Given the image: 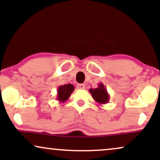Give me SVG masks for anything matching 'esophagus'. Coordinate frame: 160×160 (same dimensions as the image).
<instances>
[{
	"label": "esophagus",
	"mask_w": 160,
	"mask_h": 160,
	"mask_svg": "<svg viewBox=\"0 0 160 160\" xmlns=\"http://www.w3.org/2000/svg\"><path fill=\"white\" fill-rule=\"evenodd\" d=\"M77 88L78 89H84L85 85L83 84H77Z\"/></svg>",
	"instance_id": "esophagus-1"
}]
</instances>
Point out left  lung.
<instances>
[{"instance_id":"left-lung-1","label":"left lung","mask_w":160,"mask_h":160,"mask_svg":"<svg viewBox=\"0 0 160 160\" xmlns=\"http://www.w3.org/2000/svg\"><path fill=\"white\" fill-rule=\"evenodd\" d=\"M89 92H90L93 99L98 103L106 104L108 102L110 95L102 83H100L97 88L89 89Z\"/></svg>"}]
</instances>
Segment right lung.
<instances>
[{
  "label": "right lung",
  "mask_w": 160,
  "mask_h": 160,
  "mask_svg": "<svg viewBox=\"0 0 160 160\" xmlns=\"http://www.w3.org/2000/svg\"><path fill=\"white\" fill-rule=\"evenodd\" d=\"M74 87L73 84H64L60 85L58 88V95L57 100L60 102H64L68 100L72 92L74 91Z\"/></svg>",
  "instance_id": "1"
}]
</instances>
